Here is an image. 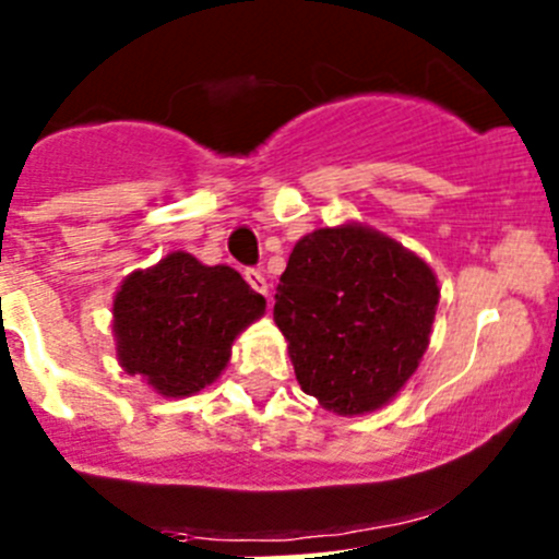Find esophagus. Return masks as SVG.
<instances>
[{"label": "esophagus", "instance_id": "34e87169", "mask_svg": "<svg viewBox=\"0 0 559 559\" xmlns=\"http://www.w3.org/2000/svg\"><path fill=\"white\" fill-rule=\"evenodd\" d=\"M246 281L253 292H259V295H267V278L262 275V270H253V267L246 270Z\"/></svg>", "mask_w": 559, "mask_h": 559}]
</instances>
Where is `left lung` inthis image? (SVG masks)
<instances>
[{
  "label": "left lung",
  "instance_id": "obj_1",
  "mask_svg": "<svg viewBox=\"0 0 559 559\" xmlns=\"http://www.w3.org/2000/svg\"><path fill=\"white\" fill-rule=\"evenodd\" d=\"M438 295L432 270L373 229L306 235L273 308L302 392L343 416L389 403L427 352Z\"/></svg>",
  "mask_w": 559,
  "mask_h": 559
}]
</instances>
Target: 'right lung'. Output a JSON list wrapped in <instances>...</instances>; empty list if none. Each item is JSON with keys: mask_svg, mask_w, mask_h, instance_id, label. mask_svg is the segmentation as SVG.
I'll return each mask as SVG.
<instances>
[{"mask_svg": "<svg viewBox=\"0 0 559 559\" xmlns=\"http://www.w3.org/2000/svg\"><path fill=\"white\" fill-rule=\"evenodd\" d=\"M264 313L257 295L227 264L197 262L175 251L138 270L112 302L118 359L167 397H186L218 379L235 337Z\"/></svg>", "mask_w": 559, "mask_h": 559, "instance_id": "add662e5", "label": "right lung"}]
</instances>
